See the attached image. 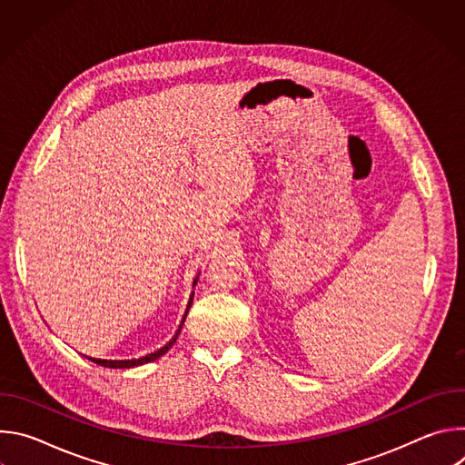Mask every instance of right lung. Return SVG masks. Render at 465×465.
I'll return each mask as SVG.
<instances>
[{"instance_id":"right-lung-1","label":"right lung","mask_w":465,"mask_h":465,"mask_svg":"<svg viewBox=\"0 0 465 465\" xmlns=\"http://www.w3.org/2000/svg\"><path fill=\"white\" fill-rule=\"evenodd\" d=\"M196 282H198V276L193 280V287L196 285ZM193 296H194V292H191V296H189L187 309H185V312H183V316H182V322H180V325H178V329H176V333H174L173 339H171L165 346H162L160 350H156V351H153V353H149V355H143V357H140V359H95V357H88V355H84V357H86L88 361L99 364V366H104V368H136V366H142V364H147V362H153V361L160 359V357L165 355V353L173 348V344L176 342V339H178V335H180V329H182V325H183V322H185V316H187V312H189V309H191Z\"/></svg>"}]
</instances>
